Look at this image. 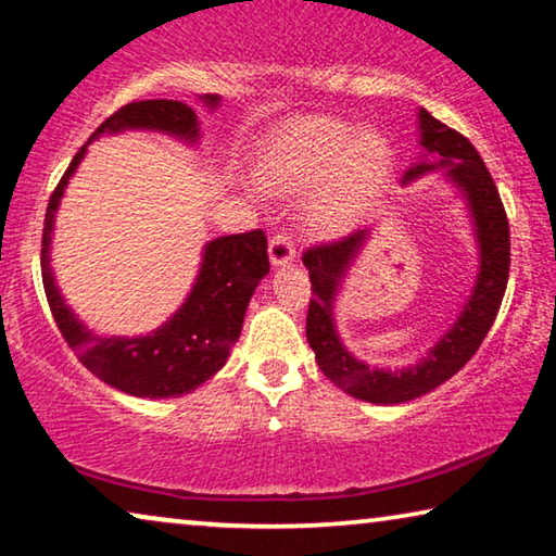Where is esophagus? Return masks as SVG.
Segmentation results:
<instances>
[{
	"instance_id": "34e87169",
	"label": "esophagus",
	"mask_w": 556,
	"mask_h": 556,
	"mask_svg": "<svg viewBox=\"0 0 556 556\" xmlns=\"http://www.w3.org/2000/svg\"><path fill=\"white\" fill-rule=\"evenodd\" d=\"M296 254V247L292 242V237L287 232H277L275 237L269 240V260L275 267H281V264H289L294 260Z\"/></svg>"
}]
</instances>
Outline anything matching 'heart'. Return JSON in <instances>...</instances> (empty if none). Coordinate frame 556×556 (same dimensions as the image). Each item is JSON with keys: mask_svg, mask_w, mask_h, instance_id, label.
I'll return each instance as SVG.
<instances>
[{"mask_svg": "<svg viewBox=\"0 0 556 556\" xmlns=\"http://www.w3.org/2000/svg\"><path fill=\"white\" fill-rule=\"evenodd\" d=\"M389 143L374 130L341 121H292L269 140L257 161V178L271 192H312L326 180L329 190L314 207L319 227H343L389 170Z\"/></svg>", "mask_w": 556, "mask_h": 556, "instance_id": "b5f03b06", "label": "heart"}]
</instances>
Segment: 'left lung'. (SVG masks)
Here are the masks:
<instances>
[{
    "label": "left lung",
    "instance_id": "1",
    "mask_svg": "<svg viewBox=\"0 0 556 556\" xmlns=\"http://www.w3.org/2000/svg\"><path fill=\"white\" fill-rule=\"evenodd\" d=\"M420 143L426 153L440 157V165H451V178L468 195L475 227L480 240V275L472 289L465 312L457 316L453 329L440 339L438 346L422 358L418 366L403 371H383L361 364L341 346L331 321L333 292L346 271L349 262L356 257L358 247L366 240V230H356L337 242L314 244L304 252V267L309 269L312 299L306 314V339L316 354V364L339 389L368 403H405L418 395L438 389L447 378L455 376L475 356L480 343L495 324L502 296L509 277V223L502 205L497 185L492 180L488 165L463 134L447 128L445 123L420 109ZM433 165L420 163L405 170L403 182L418 178Z\"/></svg>",
    "mask_w": 556,
    "mask_h": 556
}]
</instances>
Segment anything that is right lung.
<instances>
[{
    "mask_svg": "<svg viewBox=\"0 0 556 556\" xmlns=\"http://www.w3.org/2000/svg\"><path fill=\"white\" fill-rule=\"evenodd\" d=\"M210 105L217 103V96H205ZM123 128H155L165 134L198 138L195 111L180 101H130L111 113L93 136L113 134ZM86 143V146H88ZM86 146L74 155L72 165L61 175L59 185L51 192L47 217L41 235V279L47 302L54 314L61 337L76 358L99 376L103 383L138 399H170L195 391L210 376L225 366L235 341L240 339L247 304L262 277L269 271L267 235L262 230L227 235L205 247L200 277L192 287L188 302L180 312L151 337L140 339H101L88 333L68 312L64 299L56 292L54 275L49 267V244L54 230V213L64 188L76 165L81 163Z\"/></svg>",
    "mask_w": 556,
    "mask_h": 556,
    "instance_id": "1",
    "label": "right lung"
}]
</instances>
